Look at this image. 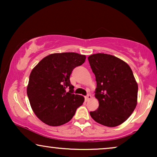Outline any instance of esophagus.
I'll return each mask as SVG.
<instances>
[{
    "mask_svg": "<svg viewBox=\"0 0 157 157\" xmlns=\"http://www.w3.org/2000/svg\"><path fill=\"white\" fill-rule=\"evenodd\" d=\"M91 96L90 95V94H88V95H86L85 96V99H86V101H88V100H89V99H91Z\"/></svg>",
    "mask_w": 157,
    "mask_h": 157,
    "instance_id": "1",
    "label": "esophagus"
}]
</instances>
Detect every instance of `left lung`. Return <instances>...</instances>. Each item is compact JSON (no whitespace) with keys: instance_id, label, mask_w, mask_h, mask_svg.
<instances>
[{"instance_id":"8db88e82","label":"left lung","mask_w":157,"mask_h":157,"mask_svg":"<svg viewBox=\"0 0 157 157\" xmlns=\"http://www.w3.org/2000/svg\"><path fill=\"white\" fill-rule=\"evenodd\" d=\"M88 59L96 77L95 97L99 104L90 115L104 126H119L132 115L137 104L138 84L132 71L112 55L96 53Z\"/></svg>"}]
</instances>
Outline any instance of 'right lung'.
I'll return each mask as SVG.
<instances>
[{
	"label": "right lung",
	"instance_id": "right-lung-1",
	"mask_svg": "<svg viewBox=\"0 0 157 157\" xmlns=\"http://www.w3.org/2000/svg\"><path fill=\"white\" fill-rule=\"evenodd\" d=\"M85 59V55L74 52L53 53L32 70L27 95L33 112L44 123L52 126L63 125L83 104L84 98L74 94L70 76Z\"/></svg>",
	"mask_w": 157,
	"mask_h": 157
}]
</instances>
